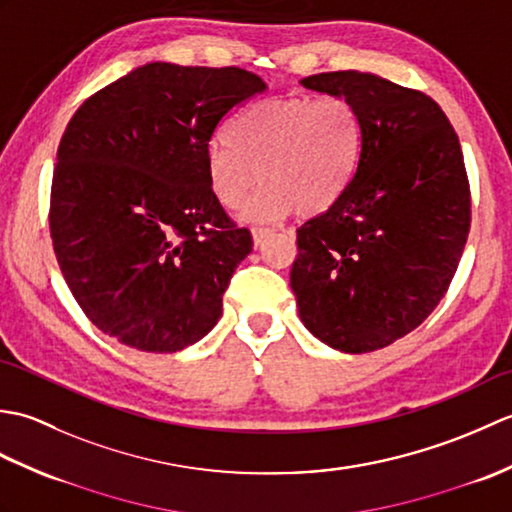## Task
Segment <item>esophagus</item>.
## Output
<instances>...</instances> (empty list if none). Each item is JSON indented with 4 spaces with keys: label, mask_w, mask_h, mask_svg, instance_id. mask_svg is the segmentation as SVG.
<instances>
[{
    "label": "esophagus",
    "mask_w": 512,
    "mask_h": 512,
    "mask_svg": "<svg viewBox=\"0 0 512 512\" xmlns=\"http://www.w3.org/2000/svg\"><path fill=\"white\" fill-rule=\"evenodd\" d=\"M270 235H273V228H253V244H255V248L262 246Z\"/></svg>",
    "instance_id": "esophagus-1"
}]
</instances>
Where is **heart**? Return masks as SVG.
<instances>
[{
  "label": "heart",
  "instance_id": "1",
  "mask_svg": "<svg viewBox=\"0 0 512 512\" xmlns=\"http://www.w3.org/2000/svg\"><path fill=\"white\" fill-rule=\"evenodd\" d=\"M226 143L206 156L211 193L224 209H239L266 184L248 215L317 217L343 200L361 167L365 125L345 96H277L237 114Z\"/></svg>",
  "mask_w": 512,
  "mask_h": 512
}]
</instances>
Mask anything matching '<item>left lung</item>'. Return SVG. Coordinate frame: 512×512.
Listing matches in <instances>:
<instances>
[{
    "mask_svg": "<svg viewBox=\"0 0 512 512\" xmlns=\"http://www.w3.org/2000/svg\"><path fill=\"white\" fill-rule=\"evenodd\" d=\"M301 85L350 99L365 145L343 200L297 228L290 286L319 341L374 352L416 330L458 270L471 228L462 147L447 114L418 90L356 70Z\"/></svg>",
    "mask_w": 512,
    "mask_h": 512,
    "instance_id": "left-lung-1",
    "label": "left lung"
}]
</instances>
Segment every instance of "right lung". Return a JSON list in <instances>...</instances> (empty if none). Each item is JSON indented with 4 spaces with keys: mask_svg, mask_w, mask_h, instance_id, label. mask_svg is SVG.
<instances>
[{
    "mask_svg": "<svg viewBox=\"0 0 512 512\" xmlns=\"http://www.w3.org/2000/svg\"><path fill=\"white\" fill-rule=\"evenodd\" d=\"M266 83L242 68L147 63L92 94L57 151L50 237L65 284L96 328L171 354L222 317L253 235L211 193L217 125Z\"/></svg>",
    "mask_w": 512,
    "mask_h": 512,
    "instance_id": "right-lung-1",
    "label": "right lung"
}]
</instances>
